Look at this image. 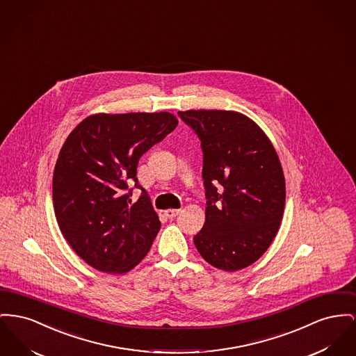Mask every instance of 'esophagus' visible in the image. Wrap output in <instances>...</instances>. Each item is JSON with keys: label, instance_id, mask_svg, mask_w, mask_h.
Segmentation results:
<instances>
[{"label": "esophagus", "instance_id": "34e87169", "mask_svg": "<svg viewBox=\"0 0 356 356\" xmlns=\"http://www.w3.org/2000/svg\"><path fill=\"white\" fill-rule=\"evenodd\" d=\"M164 212H165V216L172 219V218H176L180 213V209H165Z\"/></svg>", "mask_w": 356, "mask_h": 356}]
</instances>
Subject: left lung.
<instances>
[{"instance_id": "8db88e82", "label": "left lung", "mask_w": 356, "mask_h": 356, "mask_svg": "<svg viewBox=\"0 0 356 356\" xmlns=\"http://www.w3.org/2000/svg\"><path fill=\"white\" fill-rule=\"evenodd\" d=\"M179 115L203 150L207 207L195 246L213 268H248L269 249L284 215L278 154L264 130L238 111L187 110Z\"/></svg>"}]
</instances>
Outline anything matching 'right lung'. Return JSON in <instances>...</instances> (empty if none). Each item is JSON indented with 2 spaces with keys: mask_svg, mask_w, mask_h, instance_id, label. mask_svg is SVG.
<instances>
[{
  "mask_svg": "<svg viewBox=\"0 0 356 356\" xmlns=\"http://www.w3.org/2000/svg\"><path fill=\"white\" fill-rule=\"evenodd\" d=\"M177 124L167 111L99 113L67 137L54 170V209L65 241L94 269L124 274L147 255L161 223L138 184L137 165ZM129 179L143 189L136 204Z\"/></svg>",
  "mask_w": 356,
  "mask_h": 356,
  "instance_id": "add662e5",
  "label": "right lung"
}]
</instances>
